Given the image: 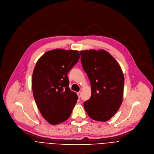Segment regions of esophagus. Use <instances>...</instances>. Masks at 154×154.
<instances>
[{
  "label": "esophagus",
  "instance_id": "obj_1",
  "mask_svg": "<svg viewBox=\"0 0 154 154\" xmlns=\"http://www.w3.org/2000/svg\"><path fill=\"white\" fill-rule=\"evenodd\" d=\"M77 95L79 97V98H80L81 97V91H79L77 92Z\"/></svg>",
  "mask_w": 154,
  "mask_h": 154
}]
</instances>
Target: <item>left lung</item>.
Returning a JSON list of instances; mask_svg holds the SVG:
<instances>
[{
	"instance_id": "8db88e82",
	"label": "left lung",
	"mask_w": 154,
	"mask_h": 154,
	"mask_svg": "<svg viewBox=\"0 0 154 154\" xmlns=\"http://www.w3.org/2000/svg\"><path fill=\"white\" fill-rule=\"evenodd\" d=\"M80 54L91 90L84 108L92 119L107 121L116 114L122 101L125 77L122 69L105 50H83Z\"/></svg>"
}]
</instances>
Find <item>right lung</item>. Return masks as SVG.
<instances>
[{
  "label": "right lung",
  "instance_id": "right-lung-1",
  "mask_svg": "<svg viewBox=\"0 0 154 154\" xmlns=\"http://www.w3.org/2000/svg\"><path fill=\"white\" fill-rule=\"evenodd\" d=\"M75 50L55 49L38 60L32 76L33 94L41 114L52 125L66 121L78 99L69 87V72L78 62Z\"/></svg>",
  "mask_w": 154,
  "mask_h": 154
}]
</instances>
